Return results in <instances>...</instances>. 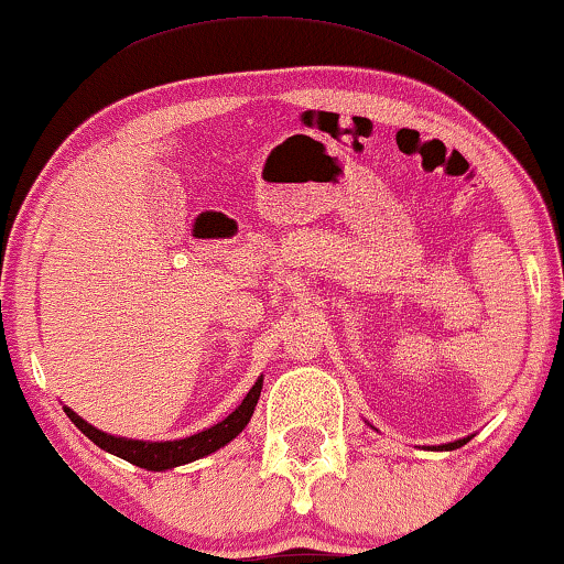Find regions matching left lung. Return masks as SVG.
I'll list each match as a JSON object with an SVG mask.
<instances>
[{"label": "left lung", "mask_w": 564, "mask_h": 564, "mask_svg": "<svg viewBox=\"0 0 564 564\" xmlns=\"http://www.w3.org/2000/svg\"><path fill=\"white\" fill-rule=\"evenodd\" d=\"M467 440H457V442H449V444H442V449H457V447H463Z\"/></svg>", "instance_id": "1"}]
</instances>
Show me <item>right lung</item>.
<instances>
[{
    "label": "right lung",
    "instance_id": "obj_1",
    "mask_svg": "<svg viewBox=\"0 0 564 564\" xmlns=\"http://www.w3.org/2000/svg\"><path fill=\"white\" fill-rule=\"evenodd\" d=\"M260 388H263V378H258V383L250 388V393L245 395L240 406H237L225 422L214 424L212 430L194 434V437L176 442H138L112 437V434L94 430L91 424H86L84 419L76 416L70 409H66V414L70 422H74L94 444H99L101 449L112 452V455L127 459V463L145 467V470H171V467L194 463V459H199L204 455H212V452L225 447L227 442H232L237 434L248 426L252 411H256V403L260 399Z\"/></svg>",
    "mask_w": 564,
    "mask_h": 564
}]
</instances>
